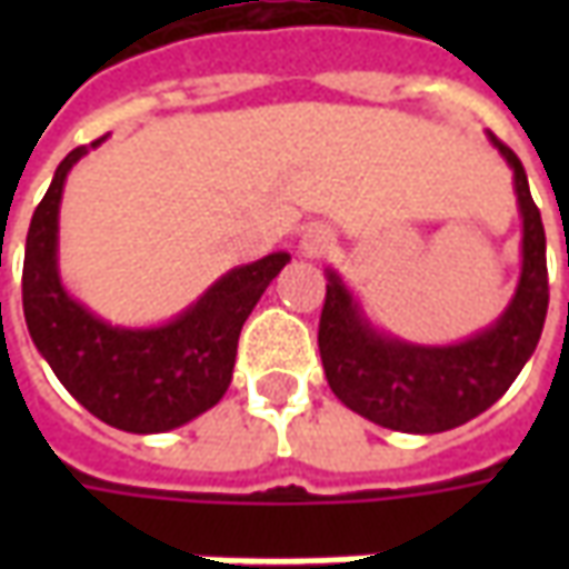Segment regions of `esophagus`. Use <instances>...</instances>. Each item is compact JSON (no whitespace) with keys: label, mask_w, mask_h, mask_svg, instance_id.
I'll use <instances>...</instances> for the list:
<instances>
[{"label":"esophagus","mask_w":569,"mask_h":569,"mask_svg":"<svg viewBox=\"0 0 569 569\" xmlns=\"http://www.w3.org/2000/svg\"><path fill=\"white\" fill-rule=\"evenodd\" d=\"M332 243L335 234L326 224H310L308 231L301 234V252H305V256H322Z\"/></svg>","instance_id":"34e87169"}]
</instances>
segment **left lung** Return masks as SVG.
<instances>
[{
  "mask_svg": "<svg viewBox=\"0 0 569 569\" xmlns=\"http://www.w3.org/2000/svg\"><path fill=\"white\" fill-rule=\"evenodd\" d=\"M488 142L512 170L521 216V273L497 320L453 345H415L375 326L345 283L326 268L320 357L332 393L350 411L396 432H445L500 399L533 357L549 310L546 231L518 154L493 133Z\"/></svg>",
  "mask_w": 569,
  "mask_h": 569,
  "instance_id": "left-lung-1",
  "label": "left lung"
}]
</instances>
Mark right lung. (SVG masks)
I'll return each mask as SVG.
<instances>
[{"mask_svg": "<svg viewBox=\"0 0 569 569\" xmlns=\"http://www.w3.org/2000/svg\"><path fill=\"white\" fill-rule=\"evenodd\" d=\"M103 140L72 149L36 207L23 252V317L36 350L93 418L124 432H167L210 411L234 375L237 338L264 289L289 264L271 252L237 264L158 326L97 317L60 277V200L69 170Z\"/></svg>", "mask_w": 569, "mask_h": 569, "instance_id": "obj_1", "label": "right lung"}]
</instances>
